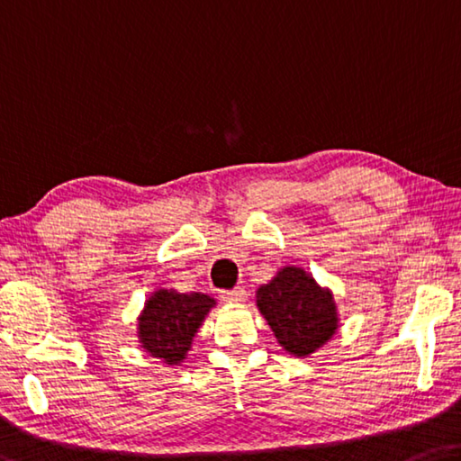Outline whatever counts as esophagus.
Wrapping results in <instances>:
<instances>
[{
  "label": "esophagus",
  "instance_id": "obj_1",
  "mask_svg": "<svg viewBox=\"0 0 461 461\" xmlns=\"http://www.w3.org/2000/svg\"><path fill=\"white\" fill-rule=\"evenodd\" d=\"M221 299L228 303H242L246 302V291L242 287H236L231 291H221Z\"/></svg>",
  "mask_w": 461,
  "mask_h": 461
}]
</instances>
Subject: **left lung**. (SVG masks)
Here are the masks:
<instances>
[{"label": "left lung", "instance_id": "left-lung-1", "mask_svg": "<svg viewBox=\"0 0 461 461\" xmlns=\"http://www.w3.org/2000/svg\"><path fill=\"white\" fill-rule=\"evenodd\" d=\"M257 305L279 345L295 357L324 347L339 328L330 289H322L299 267H283L257 291Z\"/></svg>", "mask_w": 461, "mask_h": 461}]
</instances>
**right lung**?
<instances>
[{"instance_id": "1", "label": "right lung", "mask_w": 461, "mask_h": 461, "mask_svg": "<svg viewBox=\"0 0 461 461\" xmlns=\"http://www.w3.org/2000/svg\"><path fill=\"white\" fill-rule=\"evenodd\" d=\"M215 305V299L204 294H178L174 289H158L145 302L137 318V336L151 357L166 365H178L186 359L204 316Z\"/></svg>"}]
</instances>
